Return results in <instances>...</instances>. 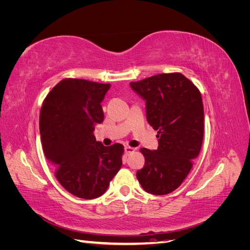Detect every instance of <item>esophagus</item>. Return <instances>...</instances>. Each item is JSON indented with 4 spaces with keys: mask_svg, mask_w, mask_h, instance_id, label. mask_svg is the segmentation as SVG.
I'll list each match as a JSON object with an SVG mask.
<instances>
[{
    "mask_svg": "<svg viewBox=\"0 0 250 250\" xmlns=\"http://www.w3.org/2000/svg\"><path fill=\"white\" fill-rule=\"evenodd\" d=\"M124 151H125V153H126V154H131V153H133V152H134L135 149H134V148H132V147H130V146H125Z\"/></svg>",
    "mask_w": 250,
    "mask_h": 250,
    "instance_id": "1",
    "label": "esophagus"
}]
</instances>
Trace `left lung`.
<instances>
[{
  "label": "left lung",
  "mask_w": 250,
  "mask_h": 250,
  "mask_svg": "<svg viewBox=\"0 0 250 250\" xmlns=\"http://www.w3.org/2000/svg\"><path fill=\"white\" fill-rule=\"evenodd\" d=\"M130 86L146 101L150 126L157 130L158 147L142 148L144 168L137 172L142 188L166 195L183 184L198 156L203 140V104L199 89L180 73L158 74Z\"/></svg>",
  "instance_id": "8db88e82"
}]
</instances>
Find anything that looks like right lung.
I'll use <instances>...</instances> for the list:
<instances>
[{
  "mask_svg": "<svg viewBox=\"0 0 250 250\" xmlns=\"http://www.w3.org/2000/svg\"><path fill=\"white\" fill-rule=\"evenodd\" d=\"M109 87V83L65 78L42 106L43 153L60 185L79 198L100 197L122 167V144L105 147L93 133L96 124L103 122L101 102Z\"/></svg>",
  "mask_w": 250,
  "mask_h": 250,
  "instance_id": "add662e5",
  "label": "right lung"
}]
</instances>
